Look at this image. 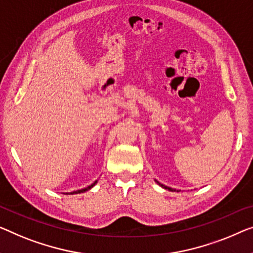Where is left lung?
I'll list each match as a JSON object with an SVG mask.
<instances>
[{"instance_id": "left-lung-1", "label": "left lung", "mask_w": 253, "mask_h": 253, "mask_svg": "<svg viewBox=\"0 0 253 253\" xmlns=\"http://www.w3.org/2000/svg\"><path fill=\"white\" fill-rule=\"evenodd\" d=\"M156 182H157L158 184H159V185H160L161 187H164V188H166V190H168V191H171V192H174V191H176V190H174V188H171V187L165 186V185H164V184H161V183H159V182H158V180H156Z\"/></svg>"}]
</instances>
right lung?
Here are the masks:
<instances>
[{
  "label": "right lung",
  "mask_w": 253,
  "mask_h": 253,
  "mask_svg": "<svg viewBox=\"0 0 253 253\" xmlns=\"http://www.w3.org/2000/svg\"><path fill=\"white\" fill-rule=\"evenodd\" d=\"M97 183V180H95V182H94L93 184H90L89 186H87V187H85V188H82V190H78V191H74V192H70L69 194H78V193H84V192H86V191H88V190H90V188H92L94 185H95V184ZM68 194V193H67Z\"/></svg>",
  "instance_id": "add662e5"
}]
</instances>
